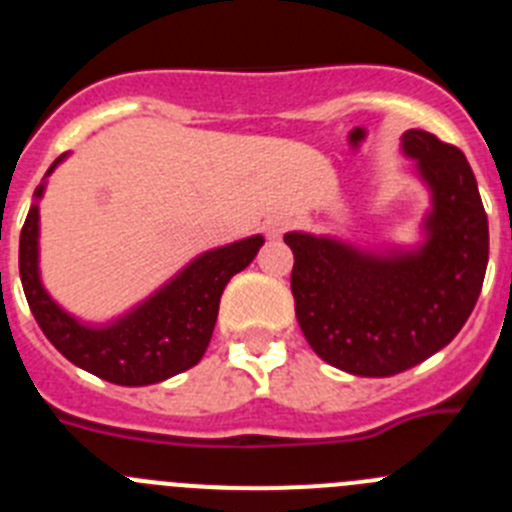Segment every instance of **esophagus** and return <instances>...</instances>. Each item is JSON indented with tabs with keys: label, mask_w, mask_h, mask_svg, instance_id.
Segmentation results:
<instances>
[{
	"label": "esophagus",
	"mask_w": 512,
	"mask_h": 512,
	"mask_svg": "<svg viewBox=\"0 0 512 512\" xmlns=\"http://www.w3.org/2000/svg\"><path fill=\"white\" fill-rule=\"evenodd\" d=\"M287 228H289V217L287 215L266 217V223H264L266 238H282V235L287 233Z\"/></svg>",
	"instance_id": "obj_1"
}]
</instances>
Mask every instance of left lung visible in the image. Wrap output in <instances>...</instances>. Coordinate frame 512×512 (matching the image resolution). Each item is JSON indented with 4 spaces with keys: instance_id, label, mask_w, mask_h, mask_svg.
I'll return each mask as SVG.
<instances>
[{
    "instance_id": "8db88e82",
    "label": "left lung",
    "mask_w": 512,
    "mask_h": 512,
    "mask_svg": "<svg viewBox=\"0 0 512 512\" xmlns=\"http://www.w3.org/2000/svg\"><path fill=\"white\" fill-rule=\"evenodd\" d=\"M400 148L431 194L418 243L361 248L338 235H284L307 343L356 377H392L449 346L477 305L490 256L485 207L464 153L425 130H405Z\"/></svg>"
}]
</instances>
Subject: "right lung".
Wrapping results in <instances>:
<instances>
[{"instance_id":"add662e5","label":"right lung","mask_w":512,"mask_h":512,"mask_svg":"<svg viewBox=\"0 0 512 512\" xmlns=\"http://www.w3.org/2000/svg\"><path fill=\"white\" fill-rule=\"evenodd\" d=\"M66 156L45 171L20 233L22 289L40 330L71 364L122 387H146L187 372L210 346L225 284L256 259L264 235L210 248L128 312L107 323H87L63 310L40 279V200L45 179Z\"/></svg>"}]
</instances>
